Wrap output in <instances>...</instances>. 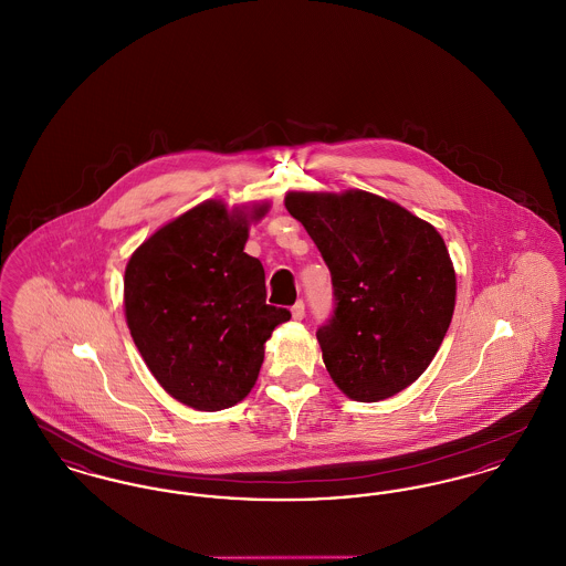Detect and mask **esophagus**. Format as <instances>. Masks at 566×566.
<instances>
[{"mask_svg":"<svg viewBox=\"0 0 566 566\" xmlns=\"http://www.w3.org/2000/svg\"><path fill=\"white\" fill-rule=\"evenodd\" d=\"M291 312H293V318H295V321H303V318H305V303H303V301H296Z\"/></svg>","mask_w":566,"mask_h":566,"instance_id":"1","label":"esophagus"}]
</instances>
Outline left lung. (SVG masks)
<instances>
[{"instance_id": "1", "label": "left lung", "mask_w": 566, "mask_h": 566, "mask_svg": "<svg viewBox=\"0 0 566 566\" xmlns=\"http://www.w3.org/2000/svg\"><path fill=\"white\" fill-rule=\"evenodd\" d=\"M286 210L318 245L335 310L316 333L326 371L374 403L424 374L457 303L448 248L427 220L365 190L289 192Z\"/></svg>"}]
</instances>
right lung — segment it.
Returning a JSON list of instances; mask_svg holds the SVG:
<instances>
[{
    "instance_id": "add662e5",
    "label": "right lung",
    "mask_w": 566,
    "mask_h": 566,
    "mask_svg": "<svg viewBox=\"0 0 566 566\" xmlns=\"http://www.w3.org/2000/svg\"><path fill=\"white\" fill-rule=\"evenodd\" d=\"M270 206H195L142 243L125 270V316L163 388L199 411L240 403L252 390L265 342L291 321L268 305L265 270L243 252L248 227Z\"/></svg>"
}]
</instances>
